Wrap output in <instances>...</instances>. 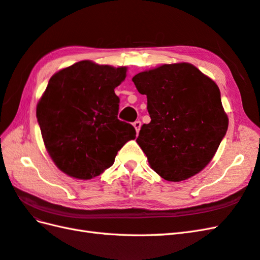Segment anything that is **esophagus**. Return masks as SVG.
Instances as JSON below:
<instances>
[{
    "label": "esophagus",
    "instance_id": "esophagus-1",
    "mask_svg": "<svg viewBox=\"0 0 260 260\" xmlns=\"http://www.w3.org/2000/svg\"><path fill=\"white\" fill-rule=\"evenodd\" d=\"M134 126H135V129L137 131V134H138V132L140 131V128H141V121H140V120H137V121H135L134 122Z\"/></svg>",
    "mask_w": 260,
    "mask_h": 260
}]
</instances>
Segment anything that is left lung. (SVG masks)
<instances>
[{
    "instance_id": "left-lung-1",
    "label": "left lung",
    "mask_w": 260,
    "mask_h": 260,
    "mask_svg": "<svg viewBox=\"0 0 260 260\" xmlns=\"http://www.w3.org/2000/svg\"><path fill=\"white\" fill-rule=\"evenodd\" d=\"M132 81L148 99L151 121L142 124L137 142L151 168L172 182L198 174L229 128L217 85L187 62L139 73Z\"/></svg>"
}]
</instances>
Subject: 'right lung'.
Wrapping results in <instances>:
<instances>
[{"label":"right lung","mask_w":260,"mask_h":260,"mask_svg":"<svg viewBox=\"0 0 260 260\" xmlns=\"http://www.w3.org/2000/svg\"><path fill=\"white\" fill-rule=\"evenodd\" d=\"M125 73V67L82 60L49 79L36 117L50 157L67 175L81 180L100 175L136 139L134 125L118 119L115 88Z\"/></svg>","instance_id":"obj_1"}]
</instances>
